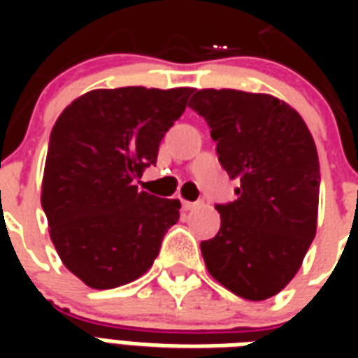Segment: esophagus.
I'll return each instance as SVG.
<instances>
[{"label":"esophagus","mask_w":358,"mask_h":358,"mask_svg":"<svg viewBox=\"0 0 358 358\" xmlns=\"http://www.w3.org/2000/svg\"><path fill=\"white\" fill-rule=\"evenodd\" d=\"M197 205H201V203H199V201H197V203H194V201H182V207H184V209H186V210L195 209Z\"/></svg>","instance_id":"1"}]
</instances>
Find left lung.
Listing matches in <instances>:
<instances>
[{"instance_id":"8db88e82","label":"left lung","mask_w":358,"mask_h":358,"mask_svg":"<svg viewBox=\"0 0 358 358\" xmlns=\"http://www.w3.org/2000/svg\"><path fill=\"white\" fill-rule=\"evenodd\" d=\"M189 107L207 120L222 169L240 180L238 199L217 205L218 234L201 241L205 266L243 299H268L292 282L315 240V140L299 113L270 94L195 90Z\"/></svg>"}]
</instances>
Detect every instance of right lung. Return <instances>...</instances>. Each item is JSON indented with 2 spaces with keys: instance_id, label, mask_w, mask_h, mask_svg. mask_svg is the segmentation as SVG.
Instances as JSON below:
<instances>
[{
  "instance_id": "1",
  "label": "right lung",
  "mask_w": 358,
  "mask_h": 358,
  "mask_svg": "<svg viewBox=\"0 0 358 358\" xmlns=\"http://www.w3.org/2000/svg\"><path fill=\"white\" fill-rule=\"evenodd\" d=\"M194 88L92 90L59 115L50 136L42 207L61 261L94 289L143 276L180 218L178 199L138 192L159 143Z\"/></svg>"
}]
</instances>
